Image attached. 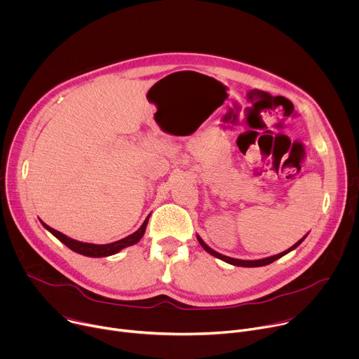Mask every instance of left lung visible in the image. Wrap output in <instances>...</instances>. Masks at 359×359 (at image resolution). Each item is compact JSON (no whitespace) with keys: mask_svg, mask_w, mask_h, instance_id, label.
Returning <instances> with one entry per match:
<instances>
[{"mask_svg":"<svg viewBox=\"0 0 359 359\" xmlns=\"http://www.w3.org/2000/svg\"><path fill=\"white\" fill-rule=\"evenodd\" d=\"M309 236V233H306L301 240H298L294 245H291L288 250H285V251H283V252H280V254H276V255H271V257H266V259H260V260H240V259H233V257H227V255H223V254H220V252H217V251H215L213 248H210L206 243H204L203 240H201V237L200 236H197V240H198V243H200V245L206 250L209 254H212V255H215V257H217V259H220V260H223V262H226V263H229V264H231V266H237V267H263V266H267V264H271L273 262H276V260H278V259H281L283 255H285V254H288L290 251H292V250H295L304 240H305V237Z\"/></svg>","mask_w":359,"mask_h":359,"instance_id":"obj_1","label":"left lung"}]
</instances>
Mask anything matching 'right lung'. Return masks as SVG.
Returning a JSON list of instances; mask_svg holds the SVG:
<instances>
[{"instance_id": "right-lung-1", "label": "right lung", "mask_w": 359, "mask_h": 359, "mask_svg": "<svg viewBox=\"0 0 359 359\" xmlns=\"http://www.w3.org/2000/svg\"><path fill=\"white\" fill-rule=\"evenodd\" d=\"M149 217L150 215L144 219L143 224L132 234H129L128 237L122 238V240H118V241H114V243H109V244H92V243H83V241H78V240H74L65 234H62L61 231H57L54 230L53 227H49L48 224H45L42 220V226L50 233L54 234L61 243H64L68 248H71L72 251L78 252V254H82V255H86V257H108V255H114L116 252H119L121 250L129 247V245H133L136 244L144 234L146 231V226H147V222H149Z\"/></svg>"}]
</instances>
